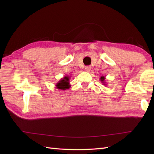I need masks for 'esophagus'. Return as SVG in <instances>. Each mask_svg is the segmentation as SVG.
I'll list each match as a JSON object with an SVG mask.
<instances>
[{"mask_svg": "<svg viewBox=\"0 0 154 154\" xmlns=\"http://www.w3.org/2000/svg\"><path fill=\"white\" fill-rule=\"evenodd\" d=\"M91 69V66H87L85 67V71L87 72H89Z\"/></svg>", "mask_w": 154, "mask_h": 154, "instance_id": "34e87169", "label": "esophagus"}]
</instances>
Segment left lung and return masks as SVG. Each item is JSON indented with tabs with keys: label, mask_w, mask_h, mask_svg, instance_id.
I'll return each instance as SVG.
<instances>
[{
	"label": "left lung",
	"mask_w": 154,
	"mask_h": 154,
	"mask_svg": "<svg viewBox=\"0 0 154 154\" xmlns=\"http://www.w3.org/2000/svg\"><path fill=\"white\" fill-rule=\"evenodd\" d=\"M105 77L104 76H101L100 78V81H101V83H103V85H106V83H105Z\"/></svg>",
	"instance_id": "left-lung-1"
}]
</instances>
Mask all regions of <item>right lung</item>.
Returning <instances> with one entry per match:
<instances>
[{"instance_id":"right-lung-1","label":"right lung","mask_w":154,"mask_h":154,"mask_svg":"<svg viewBox=\"0 0 154 154\" xmlns=\"http://www.w3.org/2000/svg\"><path fill=\"white\" fill-rule=\"evenodd\" d=\"M69 79L70 77L69 76H65L63 78H61L55 85V87L61 90H66L69 89V87H71L69 83Z\"/></svg>"}]
</instances>
